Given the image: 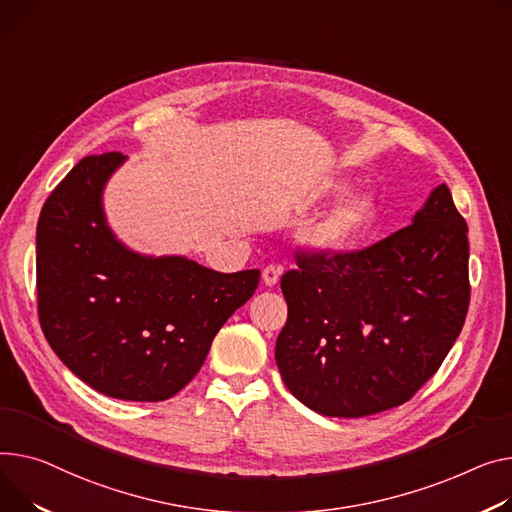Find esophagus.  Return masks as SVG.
<instances>
[{
	"label": "esophagus",
	"mask_w": 512,
	"mask_h": 512,
	"mask_svg": "<svg viewBox=\"0 0 512 512\" xmlns=\"http://www.w3.org/2000/svg\"><path fill=\"white\" fill-rule=\"evenodd\" d=\"M280 274H282V269H280L278 265H267V267L263 269L261 280H263V284H265L267 288H271V286H276V284H278Z\"/></svg>",
	"instance_id": "esophagus-1"
}]
</instances>
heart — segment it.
I'll list each match as a JSON object with an SVG mask.
<instances>
[{"instance_id": "1", "label": "heart", "mask_w": 512, "mask_h": 512, "mask_svg": "<svg viewBox=\"0 0 512 512\" xmlns=\"http://www.w3.org/2000/svg\"><path fill=\"white\" fill-rule=\"evenodd\" d=\"M346 191L348 183L342 181L327 183L323 187L325 195H342ZM377 212V199L370 193H348L304 226L302 243L317 255L342 253L354 247L368 232Z\"/></svg>"}]
</instances>
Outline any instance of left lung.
I'll list each match as a JSON object with an SVG mask.
<instances>
[{
	"mask_svg": "<svg viewBox=\"0 0 512 512\" xmlns=\"http://www.w3.org/2000/svg\"><path fill=\"white\" fill-rule=\"evenodd\" d=\"M467 224L449 187L412 224L358 253L302 255L282 278L276 364L290 393L329 418L372 416L438 370L469 306Z\"/></svg>",
	"mask_w": 512,
	"mask_h": 512,
	"instance_id": "obj_1",
	"label": "left lung"
}]
</instances>
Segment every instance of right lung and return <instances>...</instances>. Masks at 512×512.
Returning <instances> with one entry per match:
<instances>
[{
	"label": "right lung",
	"mask_w": 512,
	"mask_h": 512,
	"mask_svg": "<svg viewBox=\"0 0 512 512\" xmlns=\"http://www.w3.org/2000/svg\"><path fill=\"white\" fill-rule=\"evenodd\" d=\"M121 152L82 158L37 224L39 319L80 381L123 401H164L199 372L212 339L259 284L183 255H144L109 226L105 187Z\"/></svg>",
	"instance_id": "obj_1"
}]
</instances>
